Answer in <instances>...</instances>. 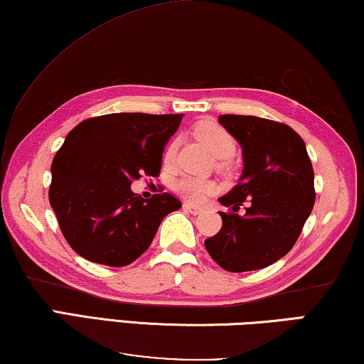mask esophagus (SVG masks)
<instances>
[{
  "mask_svg": "<svg viewBox=\"0 0 364 364\" xmlns=\"http://www.w3.org/2000/svg\"><path fill=\"white\" fill-rule=\"evenodd\" d=\"M183 207H184V209H186L189 213H193V215H199V213L204 212V209H200V207L194 205V204H189V203H186Z\"/></svg>",
  "mask_w": 364,
  "mask_h": 364,
  "instance_id": "34e87169",
  "label": "esophagus"
}]
</instances>
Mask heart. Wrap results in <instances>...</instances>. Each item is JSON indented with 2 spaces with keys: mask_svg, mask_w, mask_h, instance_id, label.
I'll return each instance as SVG.
<instances>
[{
  "mask_svg": "<svg viewBox=\"0 0 364 364\" xmlns=\"http://www.w3.org/2000/svg\"><path fill=\"white\" fill-rule=\"evenodd\" d=\"M194 134L218 159H227L235 152V139L230 136L227 129H223L222 126L215 123H210V121L200 123L196 128ZM176 149L178 141L173 139L165 149V161H171L175 159ZM175 189L184 199L191 200V203H200L207 196L215 191V183L204 180V178L184 175L175 181Z\"/></svg>",
  "mask_w": 364,
  "mask_h": 364,
  "instance_id": "obj_1",
  "label": "heart"
}]
</instances>
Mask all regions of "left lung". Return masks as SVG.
Wrapping results in <instances>:
<instances>
[{
  "mask_svg": "<svg viewBox=\"0 0 364 364\" xmlns=\"http://www.w3.org/2000/svg\"><path fill=\"white\" fill-rule=\"evenodd\" d=\"M218 121L243 151L236 186L220 198L222 228L204 241L210 257L228 272L264 269L284 257L313 210L314 170L304 141L279 121L220 114ZM248 204L240 216L239 207Z\"/></svg>",
  "mask_w": 364,
  "mask_h": 364,
  "instance_id": "1",
  "label": "left lung"
}]
</instances>
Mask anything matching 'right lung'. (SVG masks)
Here are the masks:
<instances>
[{
	"label": "right lung",
	"instance_id": "obj_1",
	"mask_svg": "<svg viewBox=\"0 0 364 364\" xmlns=\"http://www.w3.org/2000/svg\"><path fill=\"white\" fill-rule=\"evenodd\" d=\"M183 114L112 113L79 123L51 164L50 204L66 241L90 262L123 267L151 246L181 203L168 193L142 199L131 183L159 176Z\"/></svg>",
	"mask_w": 364,
	"mask_h": 364
}]
</instances>
